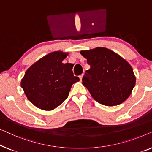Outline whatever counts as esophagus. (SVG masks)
I'll return each instance as SVG.
<instances>
[{
  "label": "esophagus",
  "mask_w": 152,
  "mask_h": 152,
  "mask_svg": "<svg viewBox=\"0 0 152 152\" xmlns=\"http://www.w3.org/2000/svg\"><path fill=\"white\" fill-rule=\"evenodd\" d=\"M83 75H84V74H81V75L79 76V78H80V80H82V78H83Z\"/></svg>",
  "instance_id": "obj_1"
}]
</instances>
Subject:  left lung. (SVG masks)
Segmentation results:
<instances>
[{"mask_svg":"<svg viewBox=\"0 0 152 152\" xmlns=\"http://www.w3.org/2000/svg\"><path fill=\"white\" fill-rule=\"evenodd\" d=\"M80 53L90 65L83 77V85L94 99L106 106H116L125 101L136 84L129 63L116 53L101 47Z\"/></svg>","mask_w":152,"mask_h":152,"instance_id":"8db88e82","label":"left lung"}]
</instances>
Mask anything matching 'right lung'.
Wrapping results in <instances>:
<instances>
[{
  "label": "right lung",
  "instance_id": "obj_1",
  "mask_svg": "<svg viewBox=\"0 0 152 152\" xmlns=\"http://www.w3.org/2000/svg\"><path fill=\"white\" fill-rule=\"evenodd\" d=\"M67 52L55 51L34 63L20 82L27 99L42 110H54L68 97L72 85L80 80L74 76L73 64L63 63Z\"/></svg>",
  "mask_w": 152,
  "mask_h": 152
}]
</instances>
